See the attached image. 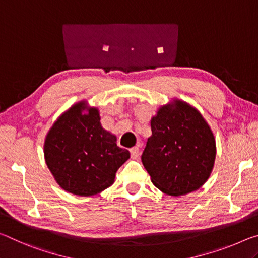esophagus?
<instances>
[{"mask_svg":"<svg viewBox=\"0 0 258 258\" xmlns=\"http://www.w3.org/2000/svg\"><path fill=\"white\" fill-rule=\"evenodd\" d=\"M129 151H130V154H132L133 158L136 159L138 157V154H139V147L138 146H134Z\"/></svg>","mask_w":258,"mask_h":258,"instance_id":"1","label":"esophagus"}]
</instances>
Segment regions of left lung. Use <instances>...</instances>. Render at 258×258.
<instances>
[{
  "instance_id": "1",
  "label": "left lung",
  "mask_w": 258,
  "mask_h": 258,
  "mask_svg": "<svg viewBox=\"0 0 258 258\" xmlns=\"http://www.w3.org/2000/svg\"><path fill=\"white\" fill-rule=\"evenodd\" d=\"M142 162L151 180L168 196L197 191L212 174L216 142L201 113L183 100L174 99L151 119Z\"/></svg>"
}]
</instances>
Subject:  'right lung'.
Here are the masks:
<instances>
[{
    "mask_svg": "<svg viewBox=\"0 0 258 258\" xmlns=\"http://www.w3.org/2000/svg\"><path fill=\"white\" fill-rule=\"evenodd\" d=\"M130 158L116 145V136L100 124L99 111L86 100L61 114L44 141L49 170L65 191L90 197L114 183L115 174Z\"/></svg>",
    "mask_w": 258,
    "mask_h": 258,
    "instance_id": "obj_1",
    "label": "right lung"
}]
</instances>
